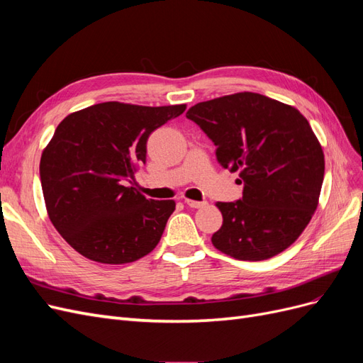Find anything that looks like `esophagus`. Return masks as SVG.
Instances as JSON below:
<instances>
[{"instance_id":"34e87169","label":"esophagus","mask_w":363,"mask_h":363,"mask_svg":"<svg viewBox=\"0 0 363 363\" xmlns=\"http://www.w3.org/2000/svg\"><path fill=\"white\" fill-rule=\"evenodd\" d=\"M184 203L188 204L189 207H192V208H201V207H204L207 204L206 201H195V200H188V199L184 200Z\"/></svg>"}]
</instances>
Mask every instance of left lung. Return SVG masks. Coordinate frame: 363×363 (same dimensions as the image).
Instances as JSON below:
<instances>
[{
  "label": "left lung",
  "mask_w": 363,
  "mask_h": 363,
  "mask_svg": "<svg viewBox=\"0 0 363 363\" xmlns=\"http://www.w3.org/2000/svg\"><path fill=\"white\" fill-rule=\"evenodd\" d=\"M194 121L216 145L219 164L239 171L242 199L218 201L216 250L238 260H265L292 245L311 223L324 180V152L295 107L255 92L192 106Z\"/></svg>",
  "instance_id": "8db88e82"
}]
</instances>
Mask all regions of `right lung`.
Masks as SVG:
<instances>
[{"label": "right lung", "mask_w": 363, "mask_h": 363, "mask_svg": "<svg viewBox=\"0 0 363 363\" xmlns=\"http://www.w3.org/2000/svg\"><path fill=\"white\" fill-rule=\"evenodd\" d=\"M186 104L107 101L82 108L57 125L40 157L47 212L82 256L123 265L156 248L174 200H148L127 180L147 159L148 136Z\"/></svg>", "instance_id": "add662e5"}]
</instances>
